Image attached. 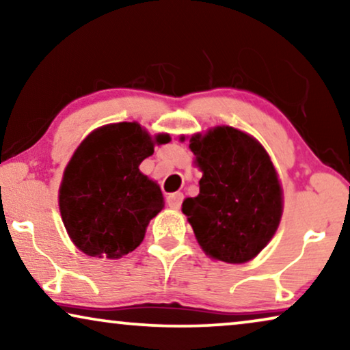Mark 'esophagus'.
<instances>
[{
    "instance_id": "1",
    "label": "esophagus",
    "mask_w": 350,
    "mask_h": 350,
    "mask_svg": "<svg viewBox=\"0 0 350 350\" xmlns=\"http://www.w3.org/2000/svg\"><path fill=\"white\" fill-rule=\"evenodd\" d=\"M183 194L181 193H174V194H169V198H167V204H169V207L172 208H180L181 204H183Z\"/></svg>"
}]
</instances>
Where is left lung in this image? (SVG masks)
Segmentation results:
<instances>
[{
    "label": "left lung",
    "mask_w": 350,
    "mask_h": 350,
    "mask_svg": "<svg viewBox=\"0 0 350 350\" xmlns=\"http://www.w3.org/2000/svg\"><path fill=\"white\" fill-rule=\"evenodd\" d=\"M189 142L204 175L199 196L186 199L181 210L196 239L215 260H252L282 217V189L269 156L255 138L228 126Z\"/></svg>",
    "instance_id": "1"
}]
</instances>
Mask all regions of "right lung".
I'll use <instances>...</instances> for the list:
<instances>
[{"label": "right lung", "instance_id": "add662e5", "mask_svg": "<svg viewBox=\"0 0 350 350\" xmlns=\"http://www.w3.org/2000/svg\"><path fill=\"white\" fill-rule=\"evenodd\" d=\"M154 140L137 122L109 124L81 143L66 165L59 205L75 245L89 256L121 258L140 245L148 223L164 208L159 186L138 170Z\"/></svg>", "mask_w": 350, "mask_h": 350}]
</instances>
